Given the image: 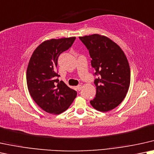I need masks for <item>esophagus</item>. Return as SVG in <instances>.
I'll use <instances>...</instances> for the list:
<instances>
[{
	"label": "esophagus",
	"instance_id": "1",
	"mask_svg": "<svg viewBox=\"0 0 154 154\" xmlns=\"http://www.w3.org/2000/svg\"><path fill=\"white\" fill-rule=\"evenodd\" d=\"M82 88V86L81 85H78V86L76 87V89H77V91H80Z\"/></svg>",
	"mask_w": 154,
	"mask_h": 154
}]
</instances>
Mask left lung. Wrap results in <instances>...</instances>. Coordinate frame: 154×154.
<instances>
[{"mask_svg": "<svg viewBox=\"0 0 154 154\" xmlns=\"http://www.w3.org/2000/svg\"><path fill=\"white\" fill-rule=\"evenodd\" d=\"M89 50L91 65L97 75L96 96L90 101L95 109L106 112L119 106L129 90L130 67L125 54L117 44L98 34L79 37Z\"/></svg>", "mask_w": 154, "mask_h": 154, "instance_id": "obj_1", "label": "left lung"}]
</instances>
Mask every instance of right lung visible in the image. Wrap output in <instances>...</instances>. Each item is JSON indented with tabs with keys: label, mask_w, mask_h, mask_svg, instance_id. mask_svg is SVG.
<instances>
[{
	"label": "right lung",
	"mask_w": 154,
	"mask_h": 154,
	"mask_svg": "<svg viewBox=\"0 0 154 154\" xmlns=\"http://www.w3.org/2000/svg\"><path fill=\"white\" fill-rule=\"evenodd\" d=\"M75 37L46 40L35 50L27 68V85L30 96L45 112L59 114L67 110L77 96L56 69L62 52L72 45Z\"/></svg>",
	"instance_id": "1"
}]
</instances>
